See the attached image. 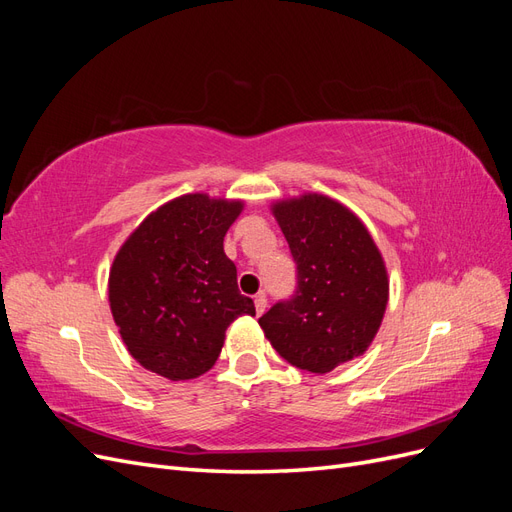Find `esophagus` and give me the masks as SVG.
<instances>
[{"mask_svg":"<svg viewBox=\"0 0 512 512\" xmlns=\"http://www.w3.org/2000/svg\"><path fill=\"white\" fill-rule=\"evenodd\" d=\"M254 305H256V314L265 312V309H267V297H265V292L256 294V297H254Z\"/></svg>","mask_w":512,"mask_h":512,"instance_id":"1","label":"esophagus"}]
</instances>
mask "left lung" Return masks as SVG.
<instances>
[{"mask_svg":"<svg viewBox=\"0 0 512 512\" xmlns=\"http://www.w3.org/2000/svg\"><path fill=\"white\" fill-rule=\"evenodd\" d=\"M297 286L258 324L290 365L327 374L367 350L389 299L386 269L374 239L335 200L307 194L277 203Z\"/></svg>","mask_w":512,"mask_h":512,"instance_id":"obj_1","label":"left lung"}]
</instances>
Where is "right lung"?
Returning a JSON list of instances; mask_svg holds the SVG:
<instances>
[{"mask_svg": "<svg viewBox=\"0 0 512 512\" xmlns=\"http://www.w3.org/2000/svg\"><path fill=\"white\" fill-rule=\"evenodd\" d=\"M241 209L205 194L175 198L115 256L111 312L123 344L145 369L168 380L198 378L218 361L228 324L256 314L224 254V235Z\"/></svg>", "mask_w": 512, "mask_h": 512, "instance_id": "right-lung-1", "label": "right lung"}]
</instances>
